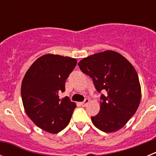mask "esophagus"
Segmentation results:
<instances>
[{
  "mask_svg": "<svg viewBox=\"0 0 156 156\" xmlns=\"http://www.w3.org/2000/svg\"><path fill=\"white\" fill-rule=\"evenodd\" d=\"M89 102H90V100H89V99H88V98H87V99H85V100L83 101V102H81L80 104H81V105L84 107V106H86L87 105Z\"/></svg>",
  "mask_w": 156,
  "mask_h": 156,
  "instance_id": "34e87169",
  "label": "esophagus"
}]
</instances>
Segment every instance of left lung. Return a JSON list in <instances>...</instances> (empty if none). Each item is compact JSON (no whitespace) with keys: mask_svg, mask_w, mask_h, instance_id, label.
<instances>
[{"mask_svg":"<svg viewBox=\"0 0 156 156\" xmlns=\"http://www.w3.org/2000/svg\"><path fill=\"white\" fill-rule=\"evenodd\" d=\"M78 66L83 73L91 77L98 91L107 93L101 96L99 113L91 117L93 124L106 133L123 127L136 112L141 98L134 67L114 51L88 56Z\"/></svg>","mask_w":156,"mask_h":156,"instance_id":"8db88e82","label":"left lung"}]
</instances>
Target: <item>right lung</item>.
Listing matches in <instances>:
<instances>
[{"label": "right lung", "mask_w": 156, "mask_h": 156, "mask_svg": "<svg viewBox=\"0 0 156 156\" xmlns=\"http://www.w3.org/2000/svg\"><path fill=\"white\" fill-rule=\"evenodd\" d=\"M77 60L47 54L34 62L22 82L21 95L24 109L38 127L51 133L62 130L69 122L76 103L68 97L59 99L65 91L66 80Z\"/></svg>", "instance_id": "right-lung-1"}]
</instances>
